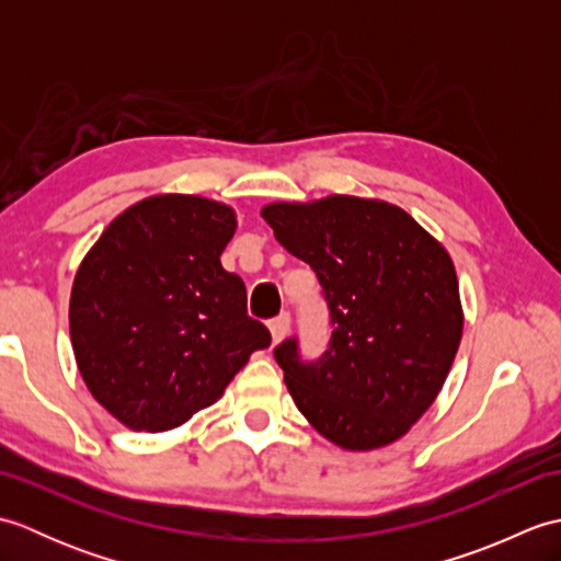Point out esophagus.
<instances>
[{
  "label": "esophagus",
  "mask_w": 561,
  "mask_h": 561,
  "mask_svg": "<svg viewBox=\"0 0 561 561\" xmlns=\"http://www.w3.org/2000/svg\"><path fill=\"white\" fill-rule=\"evenodd\" d=\"M289 328H291V318H289V313H282V316H277L274 320H270L272 342L277 344V342H282L284 337H287V335H289Z\"/></svg>",
  "instance_id": "34e87169"
}]
</instances>
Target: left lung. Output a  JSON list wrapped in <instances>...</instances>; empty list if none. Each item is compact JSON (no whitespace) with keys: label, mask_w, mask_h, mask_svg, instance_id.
<instances>
[{"label":"left lung","mask_w":561,"mask_h":561,"mask_svg":"<svg viewBox=\"0 0 561 561\" xmlns=\"http://www.w3.org/2000/svg\"><path fill=\"white\" fill-rule=\"evenodd\" d=\"M262 219L311 265L330 311V342L316 362L301 359L296 337L274 347L296 408L347 450L392 444L432 408L460 344L446 248L380 199L274 202Z\"/></svg>","instance_id":"1"}]
</instances>
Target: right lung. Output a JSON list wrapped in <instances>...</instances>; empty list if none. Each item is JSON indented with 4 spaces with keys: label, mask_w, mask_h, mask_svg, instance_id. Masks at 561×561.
<instances>
[{
    "label": "right lung",
    "mask_w": 561,
    "mask_h": 561,
    "mask_svg": "<svg viewBox=\"0 0 561 561\" xmlns=\"http://www.w3.org/2000/svg\"><path fill=\"white\" fill-rule=\"evenodd\" d=\"M233 231L221 202L157 195L113 219L81 260L69 299L79 374L135 432L185 424L270 347L243 279L221 267Z\"/></svg>",
    "instance_id": "add662e5"
}]
</instances>
